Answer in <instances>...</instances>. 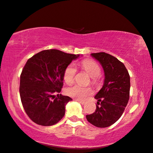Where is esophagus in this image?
Masks as SVG:
<instances>
[{
  "label": "esophagus",
  "mask_w": 153,
  "mask_h": 153,
  "mask_svg": "<svg viewBox=\"0 0 153 153\" xmlns=\"http://www.w3.org/2000/svg\"><path fill=\"white\" fill-rule=\"evenodd\" d=\"M75 100L76 101H78V102L79 103H81L82 105H84V103H85V101H81V100H79V99H75Z\"/></svg>",
  "instance_id": "obj_1"
}]
</instances>
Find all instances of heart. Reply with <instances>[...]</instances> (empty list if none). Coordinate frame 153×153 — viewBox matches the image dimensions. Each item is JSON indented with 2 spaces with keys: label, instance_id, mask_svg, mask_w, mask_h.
I'll return each instance as SVG.
<instances>
[{
  "label": "heart",
  "instance_id": "1",
  "mask_svg": "<svg viewBox=\"0 0 153 153\" xmlns=\"http://www.w3.org/2000/svg\"><path fill=\"white\" fill-rule=\"evenodd\" d=\"M79 66L84 70L90 76L93 83H96L98 79V76L101 72L100 67L93 60L86 59L81 62ZM76 74V68L74 64H70L65 69L63 77L64 80L68 84H71L74 81ZM66 94L69 97L79 100H84L87 97L93 93V89L89 86H82L74 85L66 89Z\"/></svg>",
  "mask_w": 153,
  "mask_h": 153
}]
</instances>
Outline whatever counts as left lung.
<instances>
[{"mask_svg": "<svg viewBox=\"0 0 153 153\" xmlns=\"http://www.w3.org/2000/svg\"><path fill=\"white\" fill-rule=\"evenodd\" d=\"M91 56L101 65L104 71L103 85L95 96L97 100L94 113L86 119L95 127H110L117 121L129 99L130 76L123 62L105 52L93 53Z\"/></svg>", "mask_w": 153, "mask_h": 153, "instance_id": "obj_1", "label": "left lung"}]
</instances>
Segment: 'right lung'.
<instances>
[{"label": "right lung", "mask_w": 153, "mask_h": 153, "mask_svg": "<svg viewBox=\"0 0 153 153\" xmlns=\"http://www.w3.org/2000/svg\"><path fill=\"white\" fill-rule=\"evenodd\" d=\"M79 54L47 50L29 59L20 76V95L23 108L34 123L54 125L63 118L65 106L72 100L57 94L63 85L65 69Z\"/></svg>", "instance_id": "right-lung-1"}]
</instances>
